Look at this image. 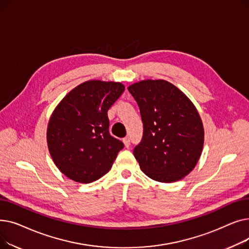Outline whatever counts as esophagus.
I'll list each match as a JSON object with an SVG mask.
<instances>
[{
  "instance_id": "esophagus-1",
  "label": "esophagus",
  "mask_w": 249,
  "mask_h": 249,
  "mask_svg": "<svg viewBox=\"0 0 249 249\" xmlns=\"http://www.w3.org/2000/svg\"><path fill=\"white\" fill-rule=\"evenodd\" d=\"M123 142H124V144H125L126 147H129V146H130V138H129V137L123 138Z\"/></svg>"
}]
</instances>
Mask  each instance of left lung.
Returning <instances> with one entry per match:
<instances>
[{"label":"left lung","instance_id":"obj_1","mask_svg":"<svg viewBox=\"0 0 249 249\" xmlns=\"http://www.w3.org/2000/svg\"><path fill=\"white\" fill-rule=\"evenodd\" d=\"M143 123V136L133 154L150 178L173 182L189 175L204 145L200 115L189 98L163 80H147L128 88Z\"/></svg>","mask_w":249,"mask_h":249}]
</instances>
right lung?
<instances>
[{
  "mask_svg": "<svg viewBox=\"0 0 249 249\" xmlns=\"http://www.w3.org/2000/svg\"><path fill=\"white\" fill-rule=\"evenodd\" d=\"M124 89L114 82L83 83L52 113L47 127L48 149L69 178L89 184L111 169L124 143L110 134L107 112Z\"/></svg>",
  "mask_w": 249,
  "mask_h": 249,
  "instance_id": "add662e5",
  "label": "right lung"
}]
</instances>
